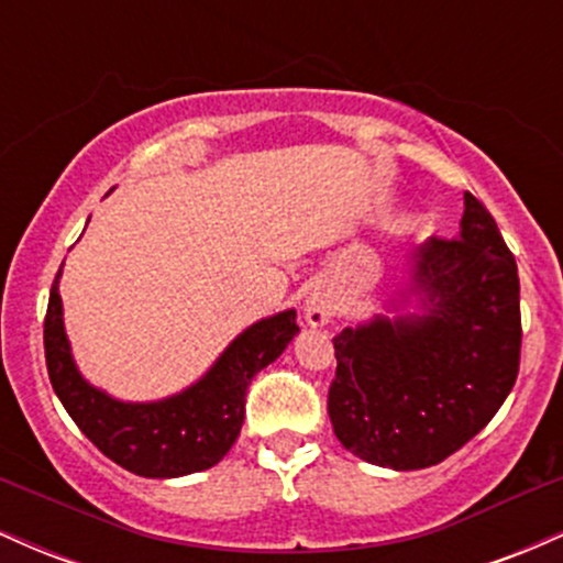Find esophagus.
Returning a JSON list of instances; mask_svg holds the SVG:
<instances>
[{
	"label": "esophagus",
	"mask_w": 563,
	"mask_h": 563,
	"mask_svg": "<svg viewBox=\"0 0 563 563\" xmlns=\"http://www.w3.org/2000/svg\"><path fill=\"white\" fill-rule=\"evenodd\" d=\"M339 312V303H335V294L331 290V286L320 283L309 290L307 296V307H303V314H307V322L312 328H322L328 325Z\"/></svg>",
	"instance_id": "1"
}]
</instances>
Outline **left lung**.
Listing matches in <instances>:
<instances>
[{"label":"left lung","instance_id":"8db88e82","mask_svg":"<svg viewBox=\"0 0 563 563\" xmlns=\"http://www.w3.org/2000/svg\"><path fill=\"white\" fill-rule=\"evenodd\" d=\"M421 314H376L333 339L328 416L373 466L429 468L493 421L519 376V269L493 214L466 192L461 232L412 254Z\"/></svg>","mask_w":563,"mask_h":563}]
</instances>
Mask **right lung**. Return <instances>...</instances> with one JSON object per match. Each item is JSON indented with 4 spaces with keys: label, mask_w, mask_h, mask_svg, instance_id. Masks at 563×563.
Returning <instances> with one entry per match:
<instances>
[{
    "label": "right lung",
    "mask_w": 563,
    "mask_h": 563,
    "mask_svg": "<svg viewBox=\"0 0 563 563\" xmlns=\"http://www.w3.org/2000/svg\"><path fill=\"white\" fill-rule=\"evenodd\" d=\"M57 280L60 273L44 318V357L57 399L102 455L147 479H174L217 466L241 434L251 378L275 363L299 333L294 309L277 312L245 328L185 391L158 402H121L81 378L63 328Z\"/></svg>",
    "instance_id": "add662e5"
}]
</instances>
